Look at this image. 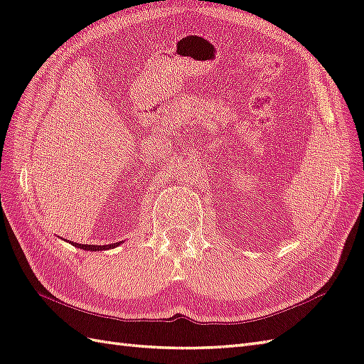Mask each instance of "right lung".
Wrapping results in <instances>:
<instances>
[{
	"label": "right lung",
	"mask_w": 364,
	"mask_h": 364,
	"mask_svg": "<svg viewBox=\"0 0 364 364\" xmlns=\"http://www.w3.org/2000/svg\"><path fill=\"white\" fill-rule=\"evenodd\" d=\"M70 242V241H69ZM75 247H78V249H83V250H91V252H94V250H105V249H111V247H115V245H119V244H109V245H87V244H75V242H73Z\"/></svg>",
	"instance_id": "1"
}]
</instances>
